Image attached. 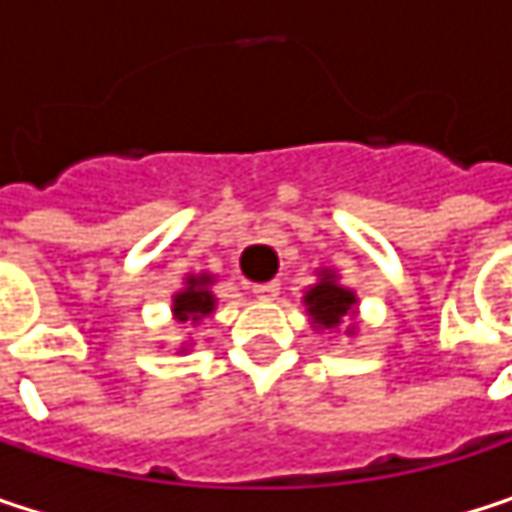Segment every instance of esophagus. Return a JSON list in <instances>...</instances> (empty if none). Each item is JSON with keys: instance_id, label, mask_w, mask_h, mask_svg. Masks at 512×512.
I'll return each mask as SVG.
<instances>
[{"instance_id": "1", "label": "esophagus", "mask_w": 512, "mask_h": 512, "mask_svg": "<svg viewBox=\"0 0 512 512\" xmlns=\"http://www.w3.org/2000/svg\"><path fill=\"white\" fill-rule=\"evenodd\" d=\"M278 281H263V284H252V293L257 299H275L278 296Z\"/></svg>"}]
</instances>
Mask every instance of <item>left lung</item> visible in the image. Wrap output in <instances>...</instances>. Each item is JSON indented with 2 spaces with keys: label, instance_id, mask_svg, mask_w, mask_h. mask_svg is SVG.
I'll return each instance as SVG.
<instances>
[{
  "label": "left lung",
  "instance_id": "obj_1",
  "mask_svg": "<svg viewBox=\"0 0 512 512\" xmlns=\"http://www.w3.org/2000/svg\"><path fill=\"white\" fill-rule=\"evenodd\" d=\"M305 308H308V317L320 326V329H338L344 323V317L356 314V293L341 287L335 272L332 269H323L320 272V281L305 293ZM353 332V326L347 329Z\"/></svg>",
  "mask_w": 512,
  "mask_h": 512
}]
</instances>
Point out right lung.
<instances>
[{
    "label": "right lung",
    "mask_w": 512,
    "mask_h": 512,
    "mask_svg": "<svg viewBox=\"0 0 512 512\" xmlns=\"http://www.w3.org/2000/svg\"><path fill=\"white\" fill-rule=\"evenodd\" d=\"M210 284H213V275H207V272L189 275V278H186V287L177 290L174 299H171L174 320H180V323H198V320H204L207 314H213L216 296L210 293Z\"/></svg>",
    "instance_id": "add662e5"
}]
</instances>
